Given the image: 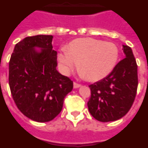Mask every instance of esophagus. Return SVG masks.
Returning a JSON list of instances; mask_svg holds the SVG:
<instances>
[{"label": "esophagus", "mask_w": 148, "mask_h": 148, "mask_svg": "<svg viewBox=\"0 0 148 148\" xmlns=\"http://www.w3.org/2000/svg\"><path fill=\"white\" fill-rule=\"evenodd\" d=\"M80 86H81L80 84H77V83H75V82L74 83V89H76V88H79Z\"/></svg>", "instance_id": "obj_1"}]
</instances>
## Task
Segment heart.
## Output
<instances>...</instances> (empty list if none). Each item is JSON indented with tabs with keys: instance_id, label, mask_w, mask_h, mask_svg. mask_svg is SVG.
<instances>
[{
	"instance_id": "obj_1",
	"label": "heart",
	"mask_w": 148,
	"mask_h": 148,
	"mask_svg": "<svg viewBox=\"0 0 148 148\" xmlns=\"http://www.w3.org/2000/svg\"><path fill=\"white\" fill-rule=\"evenodd\" d=\"M118 48L111 42L92 38L74 40L59 53L62 71L69 75L78 65L80 76L91 82L106 77L116 66Z\"/></svg>"
}]
</instances>
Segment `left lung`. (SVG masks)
I'll return each mask as SVG.
<instances>
[{
  "mask_svg": "<svg viewBox=\"0 0 148 148\" xmlns=\"http://www.w3.org/2000/svg\"><path fill=\"white\" fill-rule=\"evenodd\" d=\"M126 58L102 80L89 85V113L100 122L122 118L133 104L138 88V65L132 50L123 45Z\"/></svg>",
  "mask_w": 148,
  "mask_h": 148,
  "instance_id": "8db88e82",
  "label": "left lung"
}]
</instances>
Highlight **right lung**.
Segmentation results:
<instances>
[{"label": "right lung", "instance_id": "1", "mask_svg": "<svg viewBox=\"0 0 148 148\" xmlns=\"http://www.w3.org/2000/svg\"><path fill=\"white\" fill-rule=\"evenodd\" d=\"M52 35L27 37L16 44L9 62V85L18 110L39 123L53 120L62 109L73 81L56 70ZM41 48L40 52L35 47Z\"/></svg>", "mask_w": 148, "mask_h": 148}]
</instances>
